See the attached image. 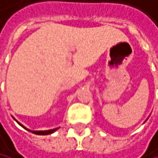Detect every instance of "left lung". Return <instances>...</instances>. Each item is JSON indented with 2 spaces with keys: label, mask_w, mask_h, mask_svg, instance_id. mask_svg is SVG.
Listing matches in <instances>:
<instances>
[{
  "label": "left lung",
  "mask_w": 158,
  "mask_h": 158,
  "mask_svg": "<svg viewBox=\"0 0 158 158\" xmlns=\"http://www.w3.org/2000/svg\"><path fill=\"white\" fill-rule=\"evenodd\" d=\"M147 120H148V119H147ZM147 120H146V121H147ZM146 121H145V122H146Z\"/></svg>",
  "instance_id": "1"
}]
</instances>
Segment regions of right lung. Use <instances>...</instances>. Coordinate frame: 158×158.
I'll use <instances>...</instances> for the list:
<instances>
[{
    "label": "right lung",
    "mask_w": 158,
    "mask_h": 158,
    "mask_svg": "<svg viewBox=\"0 0 158 158\" xmlns=\"http://www.w3.org/2000/svg\"><path fill=\"white\" fill-rule=\"evenodd\" d=\"M13 119L18 123V124H20L21 127H23V128H25V129H27L28 131H31V132H33V133H35V134H37V135H48V134H51V133H53V132H55L57 129H59L60 127H56V128H53V129H48V130H31V129H29V128H27L26 127H24V125L22 124V123H20L19 122H18L14 117H12Z\"/></svg>",
    "instance_id": "1"
}]
</instances>
